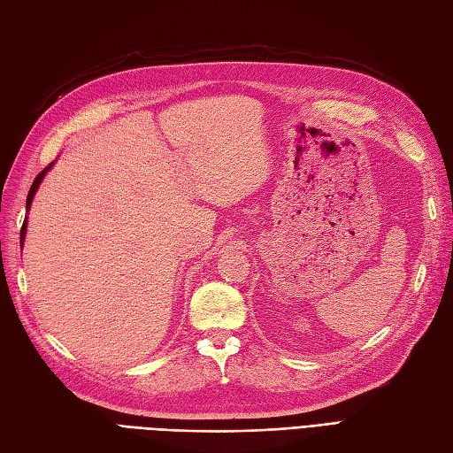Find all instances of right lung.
Returning a JSON list of instances; mask_svg holds the SVG:
<instances>
[{
    "label": "right lung",
    "mask_w": 453,
    "mask_h": 453,
    "mask_svg": "<svg viewBox=\"0 0 453 453\" xmlns=\"http://www.w3.org/2000/svg\"><path fill=\"white\" fill-rule=\"evenodd\" d=\"M52 164L54 162H50L49 166L41 172V173H37V177L34 180V183H32V187H30V193H28V198H26V210H30V205H32V200H34V195L37 193V188H39V185H41V181H43V177H45V173L52 168ZM26 225H28V221H24V225H22V228H20V245L24 243V236H26Z\"/></svg>",
    "instance_id": "add662e5"
}]
</instances>
